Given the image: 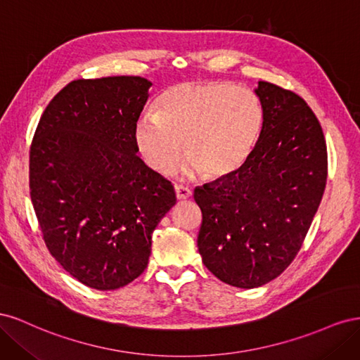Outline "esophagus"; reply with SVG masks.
I'll return each mask as SVG.
<instances>
[{"mask_svg":"<svg viewBox=\"0 0 360 360\" xmlns=\"http://www.w3.org/2000/svg\"><path fill=\"white\" fill-rule=\"evenodd\" d=\"M174 192H176L177 200H188V198L192 197V191L189 188L179 186V184H176V186H174Z\"/></svg>","mask_w":360,"mask_h":360,"instance_id":"34e87169","label":"esophagus"}]
</instances>
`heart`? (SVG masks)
Masks as SVG:
<instances>
[{"instance_id": "b5f03b06", "label": "heart", "mask_w": 360, "mask_h": 360, "mask_svg": "<svg viewBox=\"0 0 360 360\" xmlns=\"http://www.w3.org/2000/svg\"><path fill=\"white\" fill-rule=\"evenodd\" d=\"M266 129V110L257 93L216 81H186L169 86L155 115L135 124V144L147 165L171 174L183 153L186 174L222 181L240 172Z\"/></svg>"}]
</instances>
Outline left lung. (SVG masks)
<instances>
[{"label": "left lung", "instance_id": "1", "mask_svg": "<svg viewBox=\"0 0 360 360\" xmlns=\"http://www.w3.org/2000/svg\"><path fill=\"white\" fill-rule=\"evenodd\" d=\"M254 91L266 110L255 153L236 176L193 193L202 212L200 255L217 279L237 288L264 285L291 264L328 179L324 135L307 102L266 81Z\"/></svg>", "mask_w": 360, "mask_h": 360}]
</instances>
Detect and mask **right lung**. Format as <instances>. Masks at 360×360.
I'll return each instance as SVG.
<instances>
[{
  "mask_svg": "<svg viewBox=\"0 0 360 360\" xmlns=\"http://www.w3.org/2000/svg\"><path fill=\"white\" fill-rule=\"evenodd\" d=\"M153 85L141 76L78 79L53 97L30 151V189L52 257L84 285H127L148 264L172 184L139 159L135 124Z\"/></svg>",
  "mask_w": 360,
  "mask_h": 360,
  "instance_id": "add662e5",
  "label": "right lung"
}]
</instances>
